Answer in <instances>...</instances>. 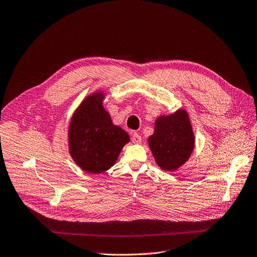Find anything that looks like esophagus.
<instances>
[{"instance_id": "34e87169", "label": "esophagus", "mask_w": 257, "mask_h": 257, "mask_svg": "<svg viewBox=\"0 0 257 257\" xmlns=\"http://www.w3.org/2000/svg\"><path fill=\"white\" fill-rule=\"evenodd\" d=\"M131 141L133 144H140L142 142V137L139 135V133L135 132L132 135V138H131Z\"/></svg>"}]
</instances>
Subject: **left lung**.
<instances>
[{"label":"left lung","mask_w":257,"mask_h":257,"mask_svg":"<svg viewBox=\"0 0 257 257\" xmlns=\"http://www.w3.org/2000/svg\"><path fill=\"white\" fill-rule=\"evenodd\" d=\"M153 158L165 171H175L190 158L194 149V133L189 114L178 109L155 120L154 132L148 138Z\"/></svg>","instance_id":"8db88e82"}]
</instances>
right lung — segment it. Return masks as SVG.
<instances>
[{
  "mask_svg": "<svg viewBox=\"0 0 257 257\" xmlns=\"http://www.w3.org/2000/svg\"><path fill=\"white\" fill-rule=\"evenodd\" d=\"M105 93L88 95L76 108L68 128L71 158L89 173H102L112 167L127 143L128 133L114 125L103 106Z\"/></svg>",
  "mask_w": 257,
  "mask_h": 257,
  "instance_id": "add662e5",
  "label": "right lung"
}]
</instances>
